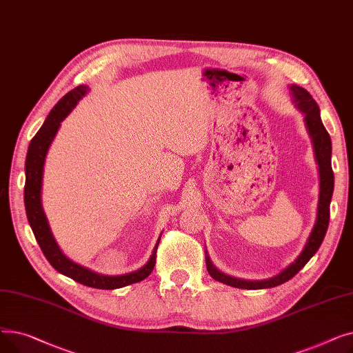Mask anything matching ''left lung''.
I'll return each instance as SVG.
<instances>
[{"label": "left lung", "instance_id": "obj_1", "mask_svg": "<svg viewBox=\"0 0 353 353\" xmlns=\"http://www.w3.org/2000/svg\"><path fill=\"white\" fill-rule=\"evenodd\" d=\"M290 91L293 94V101L296 103V107H298L305 114V123L307 127V132L313 141L314 157H316V163L319 164L321 192H319L316 223H314L312 233L309 234L307 242H306L302 253L298 256V259H296V261L292 265H289L286 269H283L279 274H276L266 281H243V279H237V277L225 274L223 272L217 270L213 266L209 256L206 254L208 272L210 273L213 279L217 282L225 283V285L233 286V288L268 289V288H274V286H279V285L288 282L310 261V257L318 252V249L321 248V245L323 242L326 230H327L329 206H330L332 193H333V170H332V164H330V157H332L330 137L321 120L319 105L316 104V101L313 100V97L309 94V92L299 85H290Z\"/></svg>", "mask_w": 353, "mask_h": 353}]
</instances>
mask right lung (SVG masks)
I'll list each match as a JSON object with an SVG mask.
<instances>
[{"label":"right lung","mask_w":353,"mask_h":353,"mask_svg":"<svg viewBox=\"0 0 353 353\" xmlns=\"http://www.w3.org/2000/svg\"><path fill=\"white\" fill-rule=\"evenodd\" d=\"M88 85H79L74 90L68 91L67 94L54 105L50 111L44 124L32 137L28 153L26 159V186H24V205L27 212L28 223L32 229L37 243L40 245L44 256L50 265L64 276L71 277L84 286L96 288V289H119L127 285L141 282L150 274L156 265V252L160 242V237L153 249V253L148 259V262L140 268L127 274L120 276H105L92 272L81 265L74 263L60 250L57 242L50 230L48 221L41 205V186H43V172L44 161L48 148L57 134L61 121L71 113V110L77 105V103L87 94Z\"/></svg>","instance_id":"add662e5"}]
</instances>
